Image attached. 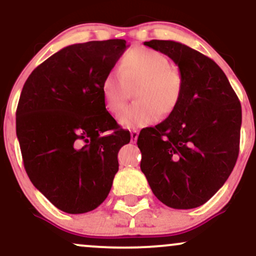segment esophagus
Returning <instances> with one entry per match:
<instances>
[{
    "instance_id": "obj_1",
    "label": "esophagus",
    "mask_w": 256,
    "mask_h": 256,
    "mask_svg": "<svg viewBox=\"0 0 256 256\" xmlns=\"http://www.w3.org/2000/svg\"><path fill=\"white\" fill-rule=\"evenodd\" d=\"M138 134H140V132H138L137 130H132V131H131V142H132V143H134V142H136V140H137Z\"/></svg>"
}]
</instances>
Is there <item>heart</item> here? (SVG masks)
Instances as JSON below:
<instances>
[{"label":"heart","instance_id":"heart-1","mask_svg":"<svg viewBox=\"0 0 256 256\" xmlns=\"http://www.w3.org/2000/svg\"><path fill=\"white\" fill-rule=\"evenodd\" d=\"M134 88L135 104L122 111L118 122L125 128H143L156 122L158 116L166 118L176 110L183 95V76L162 52L150 48L132 49L122 56L119 72H108L102 79L106 110L118 114L128 90Z\"/></svg>","mask_w":256,"mask_h":256}]
</instances>
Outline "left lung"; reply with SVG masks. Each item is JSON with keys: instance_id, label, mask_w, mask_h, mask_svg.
<instances>
[{"instance_id": "left-lung-1", "label": "left lung", "mask_w": 256, "mask_h": 256, "mask_svg": "<svg viewBox=\"0 0 256 256\" xmlns=\"http://www.w3.org/2000/svg\"><path fill=\"white\" fill-rule=\"evenodd\" d=\"M144 46L172 58L184 89L168 118L140 131V170L162 204L176 210L196 208L218 192L236 165L240 100L212 58L174 40H152Z\"/></svg>"}]
</instances>
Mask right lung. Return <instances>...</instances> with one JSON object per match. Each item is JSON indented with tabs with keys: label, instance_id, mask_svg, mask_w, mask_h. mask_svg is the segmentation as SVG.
<instances>
[{
	"label": "right lung",
	"instance_id": "1",
	"mask_svg": "<svg viewBox=\"0 0 256 256\" xmlns=\"http://www.w3.org/2000/svg\"><path fill=\"white\" fill-rule=\"evenodd\" d=\"M128 46L125 40L72 44L36 67L22 88L16 136L24 167L62 212L86 213L104 201L118 152L130 142L101 94L102 79Z\"/></svg>",
	"mask_w": 256,
	"mask_h": 256
}]
</instances>
